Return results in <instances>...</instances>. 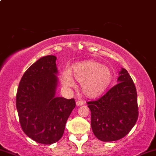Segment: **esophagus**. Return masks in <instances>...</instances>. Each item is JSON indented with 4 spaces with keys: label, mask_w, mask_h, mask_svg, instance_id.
<instances>
[{
    "label": "esophagus",
    "mask_w": 156,
    "mask_h": 156,
    "mask_svg": "<svg viewBox=\"0 0 156 156\" xmlns=\"http://www.w3.org/2000/svg\"><path fill=\"white\" fill-rule=\"evenodd\" d=\"M84 105V102H83V101L78 100L76 102V105L77 106H81V105Z\"/></svg>",
    "instance_id": "esophagus-1"
}]
</instances>
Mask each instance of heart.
Here are the masks:
<instances>
[{"instance_id":"b5f03b06","label":"heart","mask_w":156,"mask_h":156,"mask_svg":"<svg viewBox=\"0 0 156 156\" xmlns=\"http://www.w3.org/2000/svg\"><path fill=\"white\" fill-rule=\"evenodd\" d=\"M74 76L81 83L82 90L86 96L96 97L107 89L112 80V71L108 67L95 61L79 63L74 67ZM62 82L68 88L74 87L75 81L69 69L62 75Z\"/></svg>"}]
</instances>
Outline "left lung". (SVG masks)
Segmentation results:
<instances>
[{
  "label": "left lung",
  "mask_w": 156,
  "mask_h": 156,
  "mask_svg": "<svg viewBox=\"0 0 156 156\" xmlns=\"http://www.w3.org/2000/svg\"><path fill=\"white\" fill-rule=\"evenodd\" d=\"M119 75L116 85L99 99L87 102L93 133L103 142L123 138L138 119L137 93L134 81L124 68Z\"/></svg>",
  "instance_id": "1"
}]
</instances>
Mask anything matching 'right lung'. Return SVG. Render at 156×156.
Masks as SVG:
<instances>
[{
	"label": "right lung",
	"mask_w": 156,
	"mask_h": 156,
	"mask_svg": "<svg viewBox=\"0 0 156 156\" xmlns=\"http://www.w3.org/2000/svg\"><path fill=\"white\" fill-rule=\"evenodd\" d=\"M57 57H41L24 73L16 93V105L24 134L38 143L59 141L76 107L74 99L56 97Z\"/></svg>",
	"instance_id": "right-lung-1"
}]
</instances>
